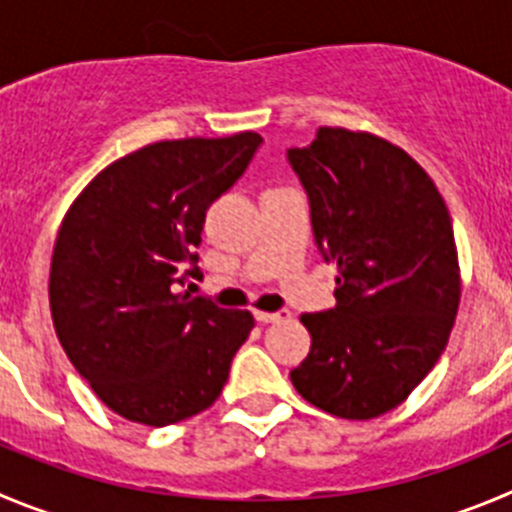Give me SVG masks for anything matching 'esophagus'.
<instances>
[{
  "label": "esophagus",
  "instance_id": "obj_1",
  "mask_svg": "<svg viewBox=\"0 0 512 512\" xmlns=\"http://www.w3.org/2000/svg\"><path fill=\"white\" fill-rule=\"evenodd\" d=\"M255 318H257V323H280V321H288L290 313L288 310H280V313H265V310H255Z\"/></svg>",
  "mask_w": 512,
  "mask_h": 512
}]
</instances>
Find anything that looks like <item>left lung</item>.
Segmentation results:
<instances>
[{
	"label": "left lung",
	"instance_id": "obj_1",
	"mask_svg": "<svg viewBox=\"0 0 512 512\" xmlns=\"http://www.w3.org/2000/svg\"><path fill=\"white\" fill-rule=\"evenodd\" d=\"M288 159L315 242L338 267L336 308L300 315L310 353L290 381L333 417H381L422 384L455 326L450 209L427 171L376 133L323 126Z\"/></svg>",
	"mask_w": 512,
	"mask_h": 512
}]
</instances>
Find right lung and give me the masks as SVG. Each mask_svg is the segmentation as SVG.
<instances>
[{
  "instance_id": "obj_1",
  "label": "right lung",
  "mask_w": 512,
  "mask_h": 512,
  "mask_svg": "<svg viewBox=\"0 0 512 512\" xmlns=\"http://www.w3.org/2000/svg\"><path fill=\"white\" fill-rule=\"evenodd\" d=\"M260 133L179 138L105 166L65 212L50 262L57 338L105 407L166 427L204 412L255 328L250 310L174 293L197 267L207 209L240 179Z\"/></svg>"
}]
</instances>
